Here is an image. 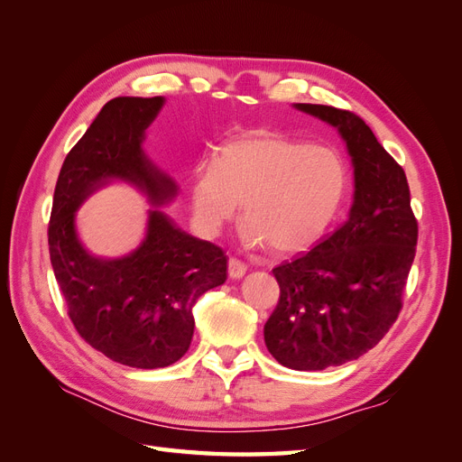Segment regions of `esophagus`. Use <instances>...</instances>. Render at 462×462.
<instances>
[{"mask_svg": "<svg viewBox=\"0 0 462 462\" xmlns=\"http://www.w3.org/2000/svg\"><path fill=\"white\" fill-rule=\"evenodd\" d=\"M227 272H229L231 279H241L246 273V263L241 262L239 258H229Z\"/></svg>", "mask_w": 462, "mask_h": 462, "instance_id": "esophagus-1", "label": "esophagus"}]
</instances>
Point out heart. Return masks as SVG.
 <instances>
[{
	"mask_svg": "<svg viewBox=\"0 0 462 462\" xmlns=\"http://www.w3.org/2000/svg\"><path fill=\"white\" fill-rule=\"evenodd\" d=\"M345 190L346 167L335 150L253 133L223 143L216 162L199 163L189 194L204 236L217 235L243 204L248 243L295 254L324 236Z\"/></svg>",
	"mask_w": 462,
	"mask_h": 462,
	"instance_id": "heart-1",
	"label": "heart"
}]
</instances>
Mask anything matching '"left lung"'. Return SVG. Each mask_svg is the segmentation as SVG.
Returning <instances> with one entry per match:
<instances>
[{
	"instance_id": "left-lung-1",
	"label": "left lung",
	"mask_w": 462,
	"mask_h": 462,
	"mask_svg": "<svg viewBox=\"0 0 462 462\" xmlns=\"http://www.w3.org/2000/svg\"><path fill=\"white\" fill-rule=\"evenodd\" d=\"M339 131L355 167L343 226L310 253L279 263V302L263 326L272 356L292 370L341 366L383 339L402 309L418 221L402 167L353 111L295 104Z\"/></svg>"
}]
</instances>
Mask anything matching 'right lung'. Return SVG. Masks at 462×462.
I'll list each match as a JSON object with an SVG mask.
<instances>
[{
    "mask_svg": "<svg viewBox=\"0 0 462 462\" xmlns=\"http://www.w3.org/2000/svg\"><path fill=\"white\" fill-rule=\"evenodd\" d=\"M162 96L109 100L67 153L53 192L48 226L51 268L75 329L96 351L131 368H165L192 341V306L227 279V256L214 243L180 231L160 212L177 185L143 152L144 131L163 106ZM129 180L147 192V236L121 259L86 253L74 212L109 180Z\"/></svg>",
    "mask_w": 462,
    "mask_h": 462,
    "instance_id": "obj_1",
    "label": "right lung"
}]
</instances>
